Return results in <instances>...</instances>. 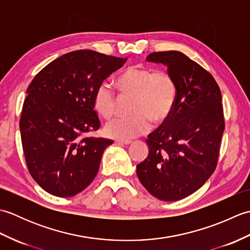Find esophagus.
Wrapping results in <instances>:
<instances>
[{
    "label": "esophagus",
    "instance_id": "34e87169",
    "mask_svg": "<svg viewBox=\"0 0 250 250\" xmlns=\"http://www.w3.org/2000/svg\"><path fill=\"white\" fill-rule=\"evenodd\" d=\"M115 143H116V144H118V145H129V144H131L132 141H130V140L117 139V140H115Z\"/></svg>",
    "mask_w": 250,
    "mask_h": 250
}]
</instances>
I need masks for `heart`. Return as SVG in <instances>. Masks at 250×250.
I'll use <instances>...</instances> for the list:
<instances>
[{
	"label": "heart",
	"mask_w": 250,
	"mask_h": 250,
	"mask_svg": "<svg viewBox=\"0 0 250 250\" xmlns=\"http://www.w3.org/2000/svg\"><path fill=\"white\" fill-rule=\"evenodd\" d=\"M121 95H132L129 116H119L108 121L105 133L110 137L129 140L149 131L152 120L161 124L168 118L176 103L177 86L174 77L166 71L146 66H129L116 79ZM113 90L106 83L97 88L93 106L103 118H110L117 108Z\"/></svg>",
	"instance_id": "1"
}]
</instances>
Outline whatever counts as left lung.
<instances>
[{
    "label": "left lung",
    "mask_w": 250,
    "mask_h": 250,
    "mask_svg": "<svg viewBox=\"0 0 250 250\" xmlns=\"http://www.w3.org/2000/svg\"><path fill=\"white\" fill-rule=\"evenodd\" d=\"M146 60L167 67L177 98L168 118L148 135L149 153L136 174L155 198L178 201L200 189L216 168L225 130L221 92L211 74L183 52H152Z\"/></svg>",
    "instance_id": "obj_1"
}]
</instances>
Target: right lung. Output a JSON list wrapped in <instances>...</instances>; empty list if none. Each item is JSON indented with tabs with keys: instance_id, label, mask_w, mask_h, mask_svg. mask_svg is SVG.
<instances>
[{
	"instance_id": "add662e5",
	"label": "right lung",
	"mask_w": 250,
	"mask_h": 250,
	"mask_svg": "<svg viewBox=\"0 0 250 250\" xmlns=\"http://www.w3.org/2000/svg\"><path fill=\"white\" fill-rule=\"evenodd\" d=\"M126 58L76 50L50 62L26 89L21 142L31 176L47 192L68 198L97 175L111 140L88 137L100 128L93 95Z\"/></svg>"
}]
</instances>
